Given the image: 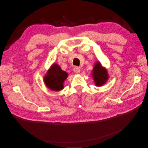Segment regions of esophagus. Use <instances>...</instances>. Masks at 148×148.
I'll list each match as a JSON object with an SVG mask.
<instances>
[{
	"label": "esophagus",
	"instance_id": "obj_1",
	"mask_svg": "<svg viewBox=\"0 0 148 148\" xmlns=\"http://www.w3.org/2000/svg\"><path fill=\"white\" fill-rule=\"evenodd\" d=\"M73 71L75 73H79L81 72V69H80L79 67H75L73 68Z\"/></svg>",
	"mask_w": 148,
	"mask_h": 148
}]
</instances>
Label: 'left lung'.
Returning <instances> with one entry per match:
<instances>
[{"label":"left lung","mask_w":148,"mask_h":148,"mask_svg":"<svg viewBox=\"0 0 148 148\" xmlns=\"http://www.w3.org/2000/svg\"><path fill=\"white\" fill-rule=\"evenodd\" d=\"M96 86H101L105 84L109 79L108 70L101 65L100 62H96L91 73Z\"/></svg>","instance_id":"left-lung-1"}]
</instances>
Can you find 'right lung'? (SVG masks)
Wrapping results in <instances>:
<instances>
[{"label": "right lung", "instance_id": "1", "mask_svg": "<svg viewBox=\"0 0 148 148\" xmlns=\"http://www.w3.org/2000/svg\"><path fill=\"white\" fill-rule=\"evenodd\" d=\"M68 74L61 69L59 65L53 64L44 76V83L46 86L53 91H60L64 88V81Z\"/></svg>", "mask_w": 148, "mask_h": 148}]
</instances>
